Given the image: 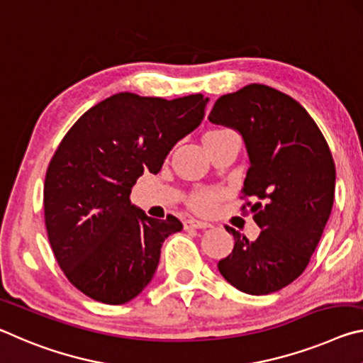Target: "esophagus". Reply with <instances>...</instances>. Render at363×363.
<instances>
[{"instance_id":"34e87169","label":"esophagus","mask_w":363,"mask_h":363,"mask_svg":"<svg viewBox=\"0 0 363 363\" xmlns=\"http://www.w3.org/2000/svg\"><path fill=\"white\" fill-rule=\"evenodd\" d=\"M183 227H185V230H191V228L204 230V228H211L212 225H211V223H207V222L196 220V218H186V220L183 222Z\"/></svg>"}]
</instances>
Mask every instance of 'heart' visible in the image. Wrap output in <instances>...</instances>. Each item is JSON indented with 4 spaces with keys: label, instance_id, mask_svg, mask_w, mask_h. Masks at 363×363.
Segmentation results:
<instances>
[{
    "label": "heart",
    "instance_id": "1",
    "mask_svg": "<svg viewBox=\"0 0 363 363\" xmlns=\"http://www.w3.org/2000/svg\"><path fill=\"white\" fill-rule=\"evenodd\" d=\"M231 132L228 128H216L209 130L204 135V138H209V136H220ZM222 198V191L216 188H198L188 196V206L191 207L194 212L198 213H211L218 203V199Z\"/></svg>",
    "mask_w": 363,
    "mask_h": 363
}]
</instances>
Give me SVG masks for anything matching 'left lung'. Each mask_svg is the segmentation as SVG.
Returning a JSON list of instances; mask_svg holds the SVG:
<instances>
[{
	"label": "left lung",
	"mask_w": 363,
	"mask_h": 363,
	"mask_svg": "<svg viewBox=\"0 0 363 363\" xmlns=\"http://www.w3.org/2000/svg\"><path fill=\"white\" fill-rule=\"evenodd\" d=\"M209 121L235 128L249 162L242 198L260 231L255 241L231 227L233 251L218 272L246 294H270L288 286L311 262L335 201L336 170L317 123L298 101L275 88L251 83L223 94Z\"/></svg>",
	"instance_id": "obj_1"
}]
</instances>
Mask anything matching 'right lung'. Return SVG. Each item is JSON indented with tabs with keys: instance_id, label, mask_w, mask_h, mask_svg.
I'll return each instance as SVG.
<instances>
[{
	"instance_id": "obj_1",
	"label": "right lung",
	"mask_w": 363,
	"mask_h": 363,
	"mask_svg": "<svg viewBox=\"0 0 363 363\" xmlns=\"http://www.w3.org/2000/svg\"><path fill=\"white\" fill-rule=\"evenodd\" d=\"M207 101L117 93L88 109L59 143L45 178V225L64 275L88 298L125 304L152 280L164 240L183 225L174 216L147 217L130 193L199 125Z\"/></svg>"
}]
</instances>
